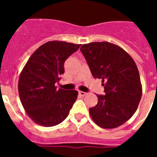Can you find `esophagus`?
Returning a JSON list of instances; mask_svg holds the SVG:
<instances>
[{
	"mask_svg": "<svg viewBox=\"0 0 157 157\" xmlns=\"http://www.w3.org/2000/svg\"><path fill=\"white\" fill-rule=\"evenodd\" d=\"M78 94H79V95L82 96V97H84V96H86L87 94L86 93L82 92V91H79V92H78Z\"/></svg>",
	"mask_w": 157,
	"mask_h": 157,
	"instance_id": "1",
	"label": "esophagus"
}]
</instances>
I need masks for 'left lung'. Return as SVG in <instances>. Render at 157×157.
<instances>
[{
  "instance_id": "obj_1",
  "label": "left lung",
  "mask_w": 157,
  "mask_h": 157,
  "mask_svg": "<svg viewBox=\"0 0 157 157\" xmlns=\"http://www.w3.org/2000/svg\"><path fill=\"white\" fill-rule=\"evenodd\" d=\"M80 50L105 88V95L97 94L98 105L89 110L91 118L101 128L123 125L134 114L142 94L135 62L121 47L108 41L84 44Z\"/></svg>"
}]
</instances>
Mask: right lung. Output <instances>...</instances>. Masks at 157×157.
<instances>
[{
  "label": "right lung",
  "mask_w": 157,
  "mask_h": 157,
  "mask_svg": "<svg viewBox=\"0 0 157 157\" xmlns=\"http://www.w3.org/2000/svg\"><path fill=\"white\" fill-rule=\"evenodd\" d=\"M81 45L61 41L43 44L32 54L19 78V95L27 116L43 127H53L68 116L78 91L56 90L64 62Z\"/></svg>",
  "instance_id": "obj_1"
}]
</instances>
